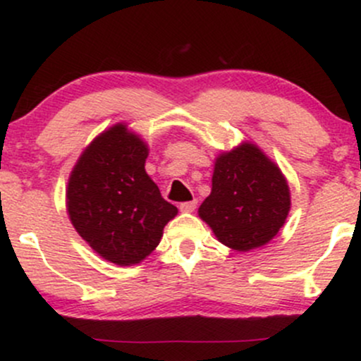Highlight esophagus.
Returning <instances> with one entry per match:
<instances>
[{
	"label": "esophagus",
	"mask_w": 361,
	"mask_h": 361,
	"mask_svg": "<svg viewBox=\"0 0 361 361\" xmlns=\"http://www.w3.org/2000/svg\"><path fill=\"white\" fill-rule=\"evenodd\" d=\"M195 209H197V200L183 202V204H180V210H181V212H193Z\"/></svg>",
	"instance_id": "34e87169"
}]
</instances>
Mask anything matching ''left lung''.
I'll list each match as a JSON object with an SVG mask.
<instances>
[{
    "label": "left lung",
    "mask_w": 361,
    "mask_h": 361,
    "mask_svg": "<svg viewBox=\"0 0 361 361\" xmlns=\"http://www.w3.org/2000/svg\"><path fill=\"white\" fill-rule=\"evenodd\" d=\"M288 210L290 190L280 168L258 146L243 142L215 159L212 192L198 215L227 247L251 251L279 234Z\"/></svg>",
    "instance_id": "left-lung-1"
}]
</instances>
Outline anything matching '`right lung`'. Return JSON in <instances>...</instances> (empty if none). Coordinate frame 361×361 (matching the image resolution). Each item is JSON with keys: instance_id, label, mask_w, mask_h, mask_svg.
Segmentation results:
<instances>
[{"instance_id": "add662e5", "label": "right lung", "mask_w": 361, "mask_h": 361, "mask_svg": "<svg viewBox=\"0 0 361 361\" xmlns=\"http://www.w3.org/2000/svg\"><path fill=\"white\" fill-rule=\"evenodd\" d=\"M147 154L137 134L115 123L82 151L66 190L76 233L103 259L120 267L151 255L178 214L146 173Z\"/></svg>"}]
</instances>
